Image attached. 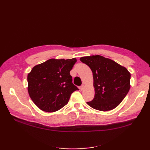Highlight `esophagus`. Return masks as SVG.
<instances>
[{
	"label": "esophagus",
	"instance_id": "1",
	"mask_svg": "<svg viewBox=\"0 0 150 150\" xmlns=\"http://www.w3.org/2000/svg\"><path fill=\"white\" fill-rule=\"evenodd\" d=\"M84 84H82L81 86H80V89L82 91V90H83V89H84Z\"/></svg>",
	"mask_w": 150,
	"mask_h": 150
}]
</instances>
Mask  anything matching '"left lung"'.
I'll use <instances>...</instances> for the list:
<instances>
[{
	"label": "left lung",
	"mask_w": 150,
	"mask_h": 150,
	"mask_svg": "<svg viewBox=\"0 0 150 150\" xmlns=\"http://www.w3.org/2000/svg\"><path fill=\"white\" fill-rule=\"evenodd\" d=\"M93 74L94 98L87 103L92 108L108 111L122 101L130 89L131 74L125 67L100 55L81 57Z\"/></svg>",
	"instance_id": "1"
}]
</instances>
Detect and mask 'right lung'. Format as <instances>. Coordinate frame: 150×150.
<instances>
[{
  "label": "right lung",
  "mask_w": 150,
  "mask_h": 150,
  "mask_svg": "<svg viewBox=\"0 0 150 150\" xmlns=\"http://www.w3.org/2000/svg\"><path fill=\"white\" fill-rule=\"evenodd\" d=\"M76 62V58L50 59L35 66L28 74L29 96L42 111H58L67 104L71 94L79 90L70 75Z\"/></svg>",
  "instance_id": "right-lung-1"
}]
</instances>
